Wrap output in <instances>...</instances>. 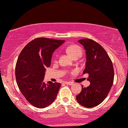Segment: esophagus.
<instances>
[{"instance_id": "obj_1", "label": "esophagus", "mask_w": 128, "mask_h": 128, "mask_svg": "<svg viewBox=\"0 0 128 128\" xmlns=\"http://www.w3.org/2000/svg\"><path fill=\"white\" fill-rule=\"evenodd\" d=\"M64 84H66V85H73V82H68V81H66V82H64Z\"/></svg>"}]
</instances>
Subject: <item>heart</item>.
Listing matches in <instances>:
<instances>
[{
	"label": "heart",
	"instance_id": "obj_1",
	"mask_svg": "<svg viewBox=\"0 0 128 128\" xmlns=\"http://www.w3.org/2000/svg\"><path fill=\"white\" fill-rule=\"evenodd\" d=\"M66 51L74 59H78L82 56V51L81 47L76 44L69 45L66 48ZM55 60H56V58Z\"/></svg>",
	"mask_w": 128,
	"mask_h": 128
}]
</instances>
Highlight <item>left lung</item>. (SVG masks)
Listing matches in <instances>:
<instances>
[{
    "label": "left lung",
    "mask_w": 128,
    "mask_h": 128,
    "mask_svg": "<svg viewBox=\"0 0 128 128\" xmlns=\"http://www.w3.org/2000/svg\"><path fill=\"white\" fill-rule=\"evenodd\" d=\"M86 50V67L83 74L88 73L90 85L82 86L76 99L85 107H94L100 104L109 93L114 83V69L112 62L103 47L91 39L78 41Z\"/></svg>",
    "instance_id": "left-lung-1"
}]
</instances>
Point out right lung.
<instances>
[{
	"label": "right lung",
	"mask_w": 128,
	"mask_h": 128,
	"mask_svg": "<svg viewBox=\"0 0 128 128\" xmlns=\"http://www.w3.org/2000/svg\"><path fill=\"white\" fill-rule=\"evenodd\" d=\"M65 42L37 38L26 45L19 55L15 76L20 92L29 103L37 108H45L56 99L61 84L43 81L46 67L51 65L52 55Z\"/></svg>",
	"instance_id": "add662e5"
}]
</instances>
